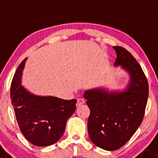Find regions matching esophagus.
Returning <instances> with one entry per match:
<instances>
[{
    "mask_svg": "<svg viewBox=\"0 0 158 158\" xmlns=\"http://www.w3.org/2000/svg\"><path fill=\"white\" fill-rule=\"evenodd\" d=\"M83 104H85V100L82 99V98H79V99L77 100V104H76V106H77V107H79V106H81Z\"/></svg>",
    "mask_w": 158,
    "mask_h": 158,
    "instance_id": "esophagus-1",
    "label": "esophagus"
}]
</instances>
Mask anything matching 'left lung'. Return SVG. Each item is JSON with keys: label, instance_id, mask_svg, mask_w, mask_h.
I'll list each match as a JSON object with an SVG mask.
<instances>
[{"label": "left lung", "instance_id": "obj_1", "mask_svg": "<svg viewBox=\"0 0 158 158\" xmlns=\"http://www.w3.org/2000/svg\"><path fill=\"white\" fill-rule=\"evenodd\" d=\"M117 54L114 65L128 72L129 82L122 91L94 88L84 93L90 110L88 133L97 147L106 150L121 148L142 123L148 99L147 79L133 56L122 47L113 48Z\"/></svg>", "mask_w": 158, "mask_h": 158}]
</instances>
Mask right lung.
I'll use <instances>...</instances> for the list:
<instances>
[{
    "mask_svg": "<svg viewBox=\"0 0 158 158\" xmlns=\"http://www.w3.org/2000/svg\"><path fill=\"white\" fill-rule=\"evenodd\" d=\"M27 57L19 64L11 85V104L22 133L32 144L47 147L60 139L66 122L76 110V100L52 96H37L22 85Z\"/></svg>",
    "mask_w": 158,
    "mask_h": 158,
    "instance_id": "1",
    "label": "right lung"
}]
</instances>
